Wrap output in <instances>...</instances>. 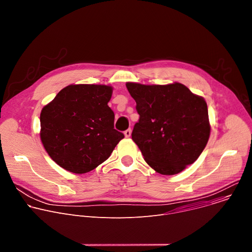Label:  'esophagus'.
I'll return each mask as SVG.
<instances>
[{"label": "esophagus", "instance_id": "1", "mask_svg": "<svg viewBox=\"0 0 252 252\" xmlns=\"http://www.w3.org/2000/svg\"><path fill=\"white\" fill-rule=\"evenodd\" d=\"M130 134H131V129H130V128H127L126 130H125V135H126V137H129Z\"/></svg>", "mask_w": 252, "mask_h": 252}]
</instances>
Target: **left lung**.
I'll return each instance as SVG.
<instances>
[{
	"instance_id": "8db88e82",
	"label": "left lung",
	"mask_w": 252,
	"mask_h": 252,
	"mask_svg": "<svg viewBox=\"0 0 252 252\" xmlns=\"http://www.w3.org/2000/svg\"><path fill=\"white\" fill-rule=\"evenodd\" d=\"M139 115L131 138L156 171L172 175L192 164L203 152L210 126L205 100L186 86L127 83Z\"/></svg>"
}]
</instances>
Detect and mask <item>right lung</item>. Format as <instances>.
Segmentation results:
<instances>
[{
	"instance_id": "add662e5",
	"label": "right lung",
	"mask_w": 252,
	"mask_h": 252,
	"mask_svg": "<svg viewBox=\"0 0 252 252\" xmlns=\"http://www.w3.org/2000/svg\"><path fill=\"white\" fill-rule=\"evenodd\" d=\"M113 89L101 85H70L43 107L41 139L63 168L86 173L110 158L124 133L114 126L107 105Z\"/></svg>"
}]
</instances>
